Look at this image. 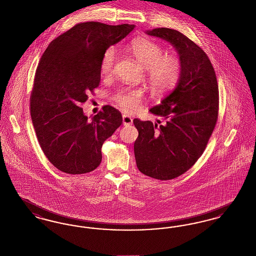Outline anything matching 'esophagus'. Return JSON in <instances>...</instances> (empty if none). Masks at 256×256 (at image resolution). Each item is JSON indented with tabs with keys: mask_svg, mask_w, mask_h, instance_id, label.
Here are the masks:
<instances>
[{
	"mask_svg": "<svg viewBox=\"0 0 256 256\" xmlns=\"http://www.w3.org/2000/svg\"><path fill=\"white\" fill-rule=\"evenodd\" d=\"M132 122H134V120L132 117H130L128 115H122V124L124 126H130L132 124Z\"/></svg>",
	"mask_w": 256,
	"mask_h": 256,
	"instance_id": "esophagus-1",
	"label": "esophagus"
}]
</instances>
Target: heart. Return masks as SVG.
Returning <instances> with one entry per match:
<instances>
[{
	"label": "heart",
	"instance_id": "heart-1",
	"mask_svg": "<svg viewBox=\"0 0 256 256\" xmlns=\"http://www.w3.org/2000/svg\"><path fill=\"white\" fill-rule=\"evenodd\" d=\"M128 50L142 67L148 69V82L156 92L164 93L178 82L180 61L172 56H165V50L158 43L144 38L135 39L130 44ZM116 58L114 48L106 50L100 61V73L104 76L113 73ZM113 98L120 108L132 113L140 108L142 93L139 90H121Z\"/></svg>",
	"mask_w": 256,
	"mask_h": 256
}]
</instances>
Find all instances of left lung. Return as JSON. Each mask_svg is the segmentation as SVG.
I'll return each instance as SVG.
<instances>
[{
  "mask_svg": "<svg viewBox=\"0 0 256 256\" xmlns=\"http://www.w3.org/2000/svg\"><path fill=\"white\" fill-rule=\"evenodd\" d=\"M146 34L174 47L182 74L176 88L150 110L165 119L163 124L134 119L139 134L134 156L142 174L169 180L189 170L206 150L218 120V82L204 50L182 32L158 28Z\"/></svg>",
  "mask_w": 256,
  "mask_h": 256,
  "instance_id": "1",
  "label": "left lung"
}]
</instances>
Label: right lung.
<instances>
[{
  "label": "right lung",
  "instance_id": "obj_1",
  "mask_svg": "<svg viewBox=\"0 0 256 256\" xmlns=\"http://www.w3.org/2000/svg\"><path fill=\"white\" fill-rule=\"evenodd\" d=\"M134 26L80 23L52 40L41 56L30 100V116L44 154L61 172L95 170L104 142L122 124V114L110 106L88 121L80 104L100 84L106 50Z\"/></svg>",
  "mask_w": 256,
  "mask_h": 256
}]
</instances>
